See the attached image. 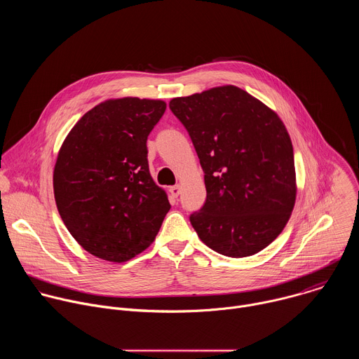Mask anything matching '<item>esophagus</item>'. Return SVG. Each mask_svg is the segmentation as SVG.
<instances>
[{
  "label": "esophagus",
  "mask_w": 359,
  "mask_h": 359,
  "mask_svg": "<svg viewBox=\"0 0 359 359\" xmlns=\"http://www.w3.org/2000/svg\"><path fill=\"white\" fill-rule=\"evenodd\" d=\"M169 191H170V194H172L173 197H177V196L180 194V186H179V184L172 186V187H169Z\"/></svg>",
  "instance_id": "obj_1"
}]
</instances>
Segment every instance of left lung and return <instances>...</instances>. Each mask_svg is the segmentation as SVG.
<instances>
[{
  "label": "left lung",
  "instance_id": "obj_1",
  "mask_svg": "<svg viewBox=\"0 0 359 359\" xmlns=\"http://www.w3.org/2000/svg\"><path fill=\"white\" fill-rule=\"evenodd\" d=\"M193 142L206 201L190 215L200 240L233 259L273 243L295 204L290 135L278 115L245 90L224 85L169 104Z\"/></svg>",
  "mask_w": 359,
  "mask_h": 359
}]
</instances>
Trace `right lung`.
Returning <instances> with one entry per match:
<instances>
[{
  "mask_svg": "<svg viewBox=\"0 0 359 359\" xmlns=\"http://www.w3.org/2000/svg\"><path fill=\"white\" fill-rule=\"evenodd\" d=\"M163 100L109 99L86 112L65 137L54 169L64 224L83 250L123 263L146 250L170 210L153 182L146 140Z\"/></svg>",
  "mask_w": 359,
  "mask_h": 359,
  "instance_id": "obj_1",
  "label": "right lung"
}]
</instances>
